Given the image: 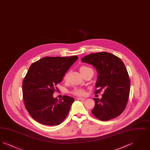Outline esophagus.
Listing matches in <instances>:
<instances>
[{
	"instance_id": "34e87169",
	"label": "esophagus",
	"mask_w": 150,
	"mask_h": 150,
	"mask_svg": "<svg viewBox=\"0 0 150 150\" xmlns=\"http://www.w3.org/2000/svg\"><path fill=\"white\" fill-rule=\"evenodd\" d=\"M77 100H86V98H81V97H78V98H77Z\"/></svg>"
}]
</instances>
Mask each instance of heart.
<instances>
[{
    "mask_svg": "<svg viewBox=\"0 0 150 150\" xmlns=\"http://www.w3.org/2000/svg\"><path fill=\"white\" fill-rule=\"evenodd\" d=\"M89 67H86V66H81L79 70L80 72L83 71L84 70H85L86 69H88ZM67 76H68V74H66L65 75H64V80H66L67 78ZM71 93L75 95V96H80V97H83V96H85L86 94V89H84V88H74L72 90Z\"/></svg>",
    "mask_w": 150,
    "mask_h": 150,
    "instance_id": "heart-1",
    "label": "heart"
}]
</instances>
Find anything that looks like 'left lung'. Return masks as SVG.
Masks as SVG:
<instances>
[{
    "mask_svg": "<svg viewBox=\"0 0 150 150\" xmlns=\"http://www.w3.org/2000/svg\"><path fill=\"white\" fill-rule=\"evenodd\" d=\"M83 62L93 65L98 76L95 94L103 89L102 97L94 98L93 115L102 121L119 116L128 101L130 81L127 70L121 59L111 53L102 52L88 54L81 58Z\"/></svg>",
    "mask_w": 150,
    "mask_h": 150,
    "instance_id": "obj_1",
    "label": "left lung"
}]
</instances>
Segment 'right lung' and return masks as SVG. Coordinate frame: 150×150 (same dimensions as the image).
I'll use <instances>...</instances> for the list:
<instances>
[{"label": "right lung", "mask_w": 150, "mask_h": 150, "mask_svg": "<svg viewBox=\"0 0 150 150\" xmlns=\"http://www.w3.org/2000/svg\"><path fill=\"white\" fill-rule=\"evenodd\" d=\"M71 57H45L29 67L22 83L23 100L29 114L37 122L45 125H58L69 114L74 99L64 96L54 98L64 74L77 59Z\"/></svg>", "instance_id": "obj_1"}]
</instances>
